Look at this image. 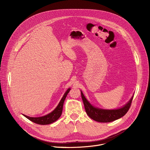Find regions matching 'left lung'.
Wrapping results in <instances>:
<instances>
[{
  "label": "left lung",
  "mask_w": 150,
  "mask_h": 150,
  "mask_svg": "<svg viewBox=\"0 0 150 150\" xmlns=\"http://www.w3.org/2000/svg\"><path fill=\"white\" fill-rule=\"evenodd\" d=\"M81 92L85 110L88 116L95 121L103 123L113 122L123 117L129 110L134 97L132 96L129 102L121 108L114 110H104L92 105L85 97L82 92L81 91Z\"/></svg>",
  "instance_id": "1"
}]
</instances>
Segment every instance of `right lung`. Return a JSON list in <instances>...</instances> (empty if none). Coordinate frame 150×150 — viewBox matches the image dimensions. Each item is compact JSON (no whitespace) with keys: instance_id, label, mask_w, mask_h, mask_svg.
Returning <instances> with one entry per match:
<instances>
[{"instance_id":"1","label":"right lung","mask_w":150,"mask_h":150,"mask_svg":"<svg viewBox=\"0 0 150 150\" xmlns=\"http://www.w3.org/2000/svg\"><path fill=\"white\" fill-rule=\"evenodd\" d=\"M71 90V88H68L66 93L64 94L63 97L62 98L61 100L60 101L59 104L56 108V109L52 112L51 113H49L48 115H46L44 116H41V117H30L28 116H26L25 115H23L25 117H27L28 119L31 120V122L39 124V125H49L50 124L55 121H56L61 116L62 113V110H63V105L64 101H65V100L69 93V91Z\"/></svg>"}]
</instances>
